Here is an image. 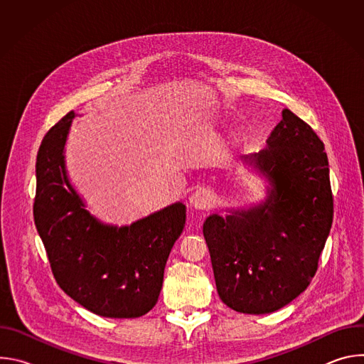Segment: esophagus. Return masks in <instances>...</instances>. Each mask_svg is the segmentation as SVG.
I'll list each match as a JSON object with an SVG mask.
<instances>
[{"label": "esophagus", "instance_id": "1", "mask_svg": "<svg viewBox=\"0 0 364 364\" xmlns=\"http://www.w3.org/2000/svg\"><path fill=\"white\" fill-rule=\"evenodd\" d=\"M213 193L207 188H200L190 197V204L197 210H207L213 204Z\"/></svg>", "mask_w": 364, "mask_h": 364}]
</instances>
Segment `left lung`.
I'll use <instances>...</instances> for the list:
<instances>
[{
	"instance_id": "1",
	"label": "left lung",
	"mask_w": 364,
	"mask_h": 364,
	"mask_svg": "<svg viewBox=\"0 0 364 364\" xmlns=\"http://www.w3.org/2000/svg\"><path fill=\"white\" fill-rule=\"evenodd\" d=\"M267 142L245 157L272 183L267 201L203 225L219 296L245 314L272 313L309 285L333 223L328 159L314 129L284 109Z\"/></svg>"
}]
</instances>
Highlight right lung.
Listing matches in <instances>:
<instances>
[{
    "label": "right lung",
    "mask_w": 364,
    "mask_h": 364,
    "mask_svg": "<svg viewBox=\"0 0 364 364\" xmlns=\"http://www.w3.org/2000/svg\"><path fill=\"white\" fill-rule=\"evenodd\" d=\"M73 118L72 111L51 127L37 152V232L58 285L70 298L102 317H141L159 301L166 262L186 225V205L176 203L119 229L93 219L65 171Z\"/></svg>",
    "instance_id": "obj_1"
}]
</instances>
